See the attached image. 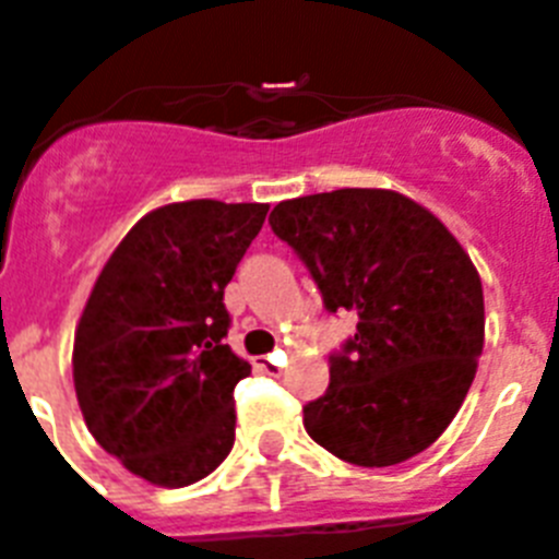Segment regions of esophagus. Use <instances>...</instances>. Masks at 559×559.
Masks as SVG:
<instances>
[{
    "instance_id": "1",
    "label": "esophagus",
    "mask_w": 559,
    "mask_h": 559,
    "mask_svg": "<svg viewBox=\"0 0 559 559\" xmlns=\"http://www.w3.org/2000/svg\"><path fill=\"white\" fill-rule=\"evenodd\" d=\"M285 367V355L283 353H274V355H265V358H257V369L263 374H280Z\"/></svg>"
}]
</instances>
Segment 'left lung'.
Returning <instances> with one entry per match:
<instances>
[{
	"label": "left lung",
	"mask_w": 559,
	"mask_h": 559,
	"mask_svg": "<svg viewBox=\"0 0 559 559\" xmlns=\"http://www.w3.org/2000/svg\"><path fill=\"white\" fill-rule=\"evenodd\" d=\"M330 313L358 330L305 406L313 442L358 467L426 451L451 426L484 347V290L448 226L403 192L344 187L280 201L269 218Z\"/></svg>",
	"instance_id": "8db88e82"
}]
</instances>
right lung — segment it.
Returning a JSON list of instances; mask_svg holds the SVG:
<instances>
[{"mask_svg": "<svg viewBox=\"0 0 559 559\" xmlns=\"http://www.w3.org/2000/svg\"><path fill=\"white\" fill-rule=\"evenodd\" d=\"M265 212L212 199L147 212L86 299L78 406L97 445L156 487L195 484L235 445V386L251 367L224 344V288Z\"/></svg>", "mask_w": 559, "mask_h": 559, "instance_id": "right-lung-1", "label": "right lung"}]
</instances>
